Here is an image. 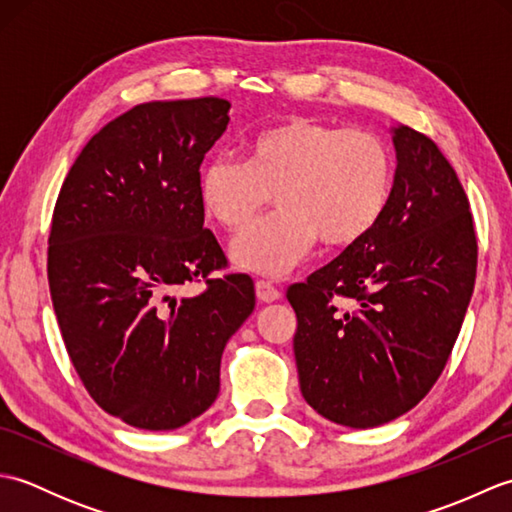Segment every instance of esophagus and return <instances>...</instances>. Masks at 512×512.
Instances as JSON below:
<instances>
[{"instance_id": "34e87169", "label": "esophagus", "mask_w": 512, "mask_h": 512, "mask_svg": "<svg viewBox=\"0 0 512 512\" xmlns=\"http://www.w3.org/2000/svg\"><path fill=\"white\" fill-rule=\"evenodd\" d=\"M255 292H257V299L264 301V303H273L281 297V292L277 286L270 284L266 279H257L255 281Z\"/></svg>"}]
</instances>
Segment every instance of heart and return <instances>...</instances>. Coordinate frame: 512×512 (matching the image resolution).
<instances>
[{"label": "heart", "mask_w": 512, "mask_h": 512, "mask_svg": "<svg viewBox=\"0 0 512 512\" xmlns=\"http://www.w3.org/2000/svg\"><path fill=\"white\" fill-rule=\"evenodd\" d=\"M391 189L394 154L383 136L306 116L250 136L246 160H209L198 182L206 215L228 233L246 231L275 195L279 211L231 246L239 268L268 277L295 268L317 239L325 248L361 242L383 217Z\"/></svg>", "instance_id": "1"}]
</instances>
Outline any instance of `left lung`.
<instances>
[{
    "label": "left lung",
    "instance_id": "8db88e82",
    "mask_svg": "<svg viewBox=\"0 0 512 512\" xmlns=\"http://www.w3.org/2000/svg\"><path fill=\"white\" fill-rule=\"evenodd\" d=\"M394 147V189L374 231L286 292L297 312L301 394L323 418L352 429L394 420L429 394L477 273L458 173L416 129L396 127Z\"/></svg>",
    "mask_w": 512,
    "mask_h": 512
}]
</instances>
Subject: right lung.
I'll use <instances>...</instances> for the list:
<instances>
[{"label":"right lung","instance_id":"right-lung-1","mask_svg":"<svg viewBox=\"0 0 512 512\" xmlns=\"http://www.w3.org/2000/svg\"><path fill=\"white\" fill-rule=\"evenodd\" d=\"M217 96L136 105L90 138L65 176L48 237V284L70 361L96 405L169 431L220 394L228 339L255 308L204 228L200 165L228 125ZM207 288L176 298L189 283Z\"/></svg>","mask_w":512,"mask_h":512}]
</instances>
